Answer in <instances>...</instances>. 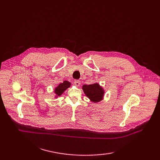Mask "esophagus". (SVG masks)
I'll use <instances>...</instances> for the list:
<instances>
[{
  "mask_svg": "<svg viewBox=\"0 0 160 160\" xmlns=\"http://www.w3.org/2000/svg\"><path fill=\"white\" fill-rule=\"evenodd\" d=\"M74 84L77 86V87H79L81 85V81L79 80H75L74 81Z\"/></svg>",
  "mask_w": 160,
  "mask_h": 160,
  "instance_id": "34e87169",
  "label": "esophagus"
}]
</instances>
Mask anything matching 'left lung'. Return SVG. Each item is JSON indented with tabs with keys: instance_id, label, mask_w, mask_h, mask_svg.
Here are the masks:
<instances>
[{
	"instance_id": "left-lung-1",
	"label": "left lung",
	"mask_w": 160,
	"mask_h": 160,
	"mask_svg": "<svg viewBox=\"0 0 160 160\" xmlns=\"http://www.w3.org/2000/svg\"><path fill=\"white\" fill-rule=\"evenodd\" d=\"M82 89L85 95L92 102H99L103 98L105 91L98 83L91 85H83Z\"/></svg>"
}]
</instances>
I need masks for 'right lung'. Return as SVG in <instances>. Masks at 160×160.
<instances>
[{
  "mask_svg": "<svg viewBox=\"0 0 160 160\" xmlns=\"http://www.w3.org/2000/svg\"><path fill=\"white\" fill-rule=\"evenodd\" d=\"M71 85V84L70 82L67 81H64L63 83H61L58 85L54 89V93L56 94V98L61 96L67 88H70Z\"/></svg>",
  "mask_w": 160,
  "mask_h": 160,
  "instance_id": "1",
  "label": "right lung"
}]
</instances>
